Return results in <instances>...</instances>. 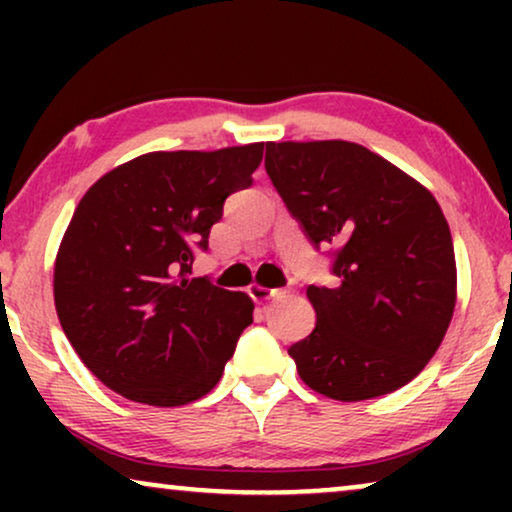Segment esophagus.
<instances>
[{"label":"esophagus","instance_id":"1","mask_svg":"<svg viewBox=\"0 0 512 512\" xmlns=\"http://www.w3.org/2000/svg\"><path fill=\"white\" fill-rule=\"evenodd\" d=\"M289 289H268V286L261 284H251L249 286V296L256 300V303H265V300H275V298H284Z\"/></svg>","mask_w":512,"mask_h":512}]
</instances>
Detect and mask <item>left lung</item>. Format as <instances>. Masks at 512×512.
<instances>
[{
    "label": "left lung",
    "mask_w": 512,
    "mask_h": 512,
    "mask_svg": "<svg viewBox=\"0 0 512 512\" xmlns=\"http://www.w3.org/2000/svg\"><path fill=\"white\" fill-rule=\"evenodd\" d=\"M265 172L310 242L333 244L338 284L307 286L317 326L291 345L307 387L335 401L401 389L436 354L457 303L443 209L366 146L268 142Z\"/></svg>",
    "instance_id": "8db88e82"
}]
</instances>
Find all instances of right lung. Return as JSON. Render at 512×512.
<instances>
[{"label": "right lung", "mask_w": 512, "mask_h": 512, "mask_svg": "<svg viewBox=\"0 0 512 512\" xmlns=\"http://www.w3.org/2000/svg\"><path fill=\"white\" fill-rule=\"evenodd\" d=\"M261 158L263 142L153 151L81 198L55 258V310L79 359L111 391L174 408L221 380L254 303L188 275L223 202L251 186Z\"/></svg>", "instance_id": "add662e5"}]
</instances>
